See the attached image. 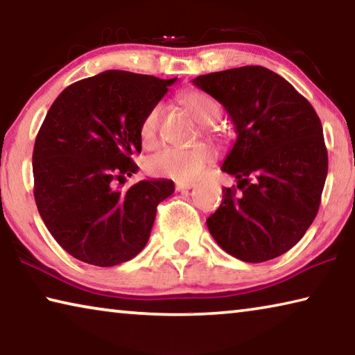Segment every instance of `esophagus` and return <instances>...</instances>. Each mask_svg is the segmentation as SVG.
<instances>
[{"label": "esophagus", "instance_id": "esophagus-1", "mask_svg": "<svg viewBox=\"0 0 355 355\" xmlns=\"http://www.w3.org/2000/svg\"><path fill=\"white\" fill-rule=\"evenodd\" d=\"M196 186V183H177L175 184V189L177 191H188L192 189Z\"/></svg>", "mask_w": 355, "mask_h": 355}]
</instances>
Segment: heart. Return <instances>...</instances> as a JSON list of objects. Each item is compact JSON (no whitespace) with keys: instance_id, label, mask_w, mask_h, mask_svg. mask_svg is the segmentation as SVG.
<instances>
[{"instance_id":"b5f03b06","label":"heart","mask_w":355,"mask_h":355,"mask_svg":"<svg viewBox=\"0 0 355 355\" xmlns=\"http://www.w3.org/2000/svg\"><path fill=\"white\" fill-rule=\"evenodd\" d=\"M180 101L200 125L213 123L220 114L218 101L202 91H186L182 94ZM161 112H163V106L158 103L150 107L142 119L139 135L146 147H153L158 142ZM207 135L214 136V131L207 128ZM213 156V150L207 144H196V146L188 148L167 147L150 156L146 167L152 175L166 177L184 183L199 177L203 169L211 163Z\"/></svg>"}]
</instances>
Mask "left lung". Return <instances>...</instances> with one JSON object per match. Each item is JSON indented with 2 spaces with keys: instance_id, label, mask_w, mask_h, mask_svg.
<instances>
[{
  "instance_id": "left-lung-1",
  "label": "left lung",
  "mask_w": 355,
  "mask_h": 355,
  "mask_svg": "<svg viewBox=\"0 0 355 355\" xmlns=\"http://www.w3.org/2000/svg\"><path fill=\"white\" fill-rule=\"evenodd\" d=\"M192 83L225 107L238 135L220 169L238 180L239 192L222 189L208 230L238 260H272L299 243L320 209L327 177L321 120L285 78L261 65Z\"/></svg>"
}]
</instances>
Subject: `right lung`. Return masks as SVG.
<instances>
[{"instance_id":"add662e5","label":"right lung","mask_w":355,"mask_h":355,"mask_svg":"<svg viewBox=\"0 0 355 355\" xmlns=\"http://www.w3.org/2000/svg\"><path fill=\"white\" fill-rule=\"evenodd\" d=\"M175 81L106 70L70 84L46 112L33 152L34 199L76 260L116 266L146 248L156 207L175 186L166 178L120 184L139 169L144 116Z\"/></svg>"}]
</instances>
